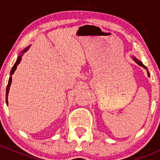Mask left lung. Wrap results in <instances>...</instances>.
Listing matches in <instances>:
<instances>
[{"mask_svg": "<svg viewBox=\"0 0 160 160\" xmlns=\"http://www.w3.org/2000/svg\"><path fill=\"white\" fill-rule=\"evenodd\" d=\"M132 58L133 61H134V62H136V64H138V65H139V66H142V68H143L146 69V71H147V74H148V76H149V71H148V69H147V68H146V66H145V65H143V64H142V62H141V61H139V59H138V58H136V57H135V56H132Z\"/></svg>", "mask_w": 160, "mask_h": 160, "instance_id": "1", "label": "left lung"}]
</instances>
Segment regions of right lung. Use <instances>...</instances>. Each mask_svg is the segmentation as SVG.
<instances>
[{
    "instance_id": "1",
    "label": "right lung",
    "mask_w": 160,
    "mask_h": 160,
    "mask_svg": "<svg viewBox=\"0 0 160 160\" xmlns=\"http://www.w3.org/2000/svg\"><path fill=\"white\" fill-rule=\"evenodd\" d=\"M31 45L28 46L26 48H24V50H22L21 52V53L19 54V55L18 56V58H17V61H16V62L14 63V66L12 67V68H11V77L9 78V81H8V86H7V90H6V103L7 105H8V93H9V90H10V87H11V82H12V77H11V75H13V74L14 73V72H15V70L17 69V67L18 65H19L20 62H21V58H22V55L23 54L25 53L26 52H27L28 50L29 49V48H30Z\"/></svg>"
}]
</instances>
